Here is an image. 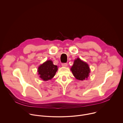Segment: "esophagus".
<instances>
[{"label": "esophagus", "mask_w": 123, "mask_h": 123, "mask_svg": "<svg viewBox=\"0 0 123 123\" xmlns=\"http://www.w3.org/2000/svg\"><path fill=\"white\" fill-rule=\"evenodd\" d=\"M67 66H68L67 63H62V67H66Z\"/></svg>", "instance_id": "esophagus-1"}]
</instances>
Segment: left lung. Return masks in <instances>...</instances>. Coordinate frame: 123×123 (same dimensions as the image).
Wrapping results in <instances>:
<instances>
[{"instance_id":"left-lung-1","label":"left lung","mask_w":123,"mask_h":123,"mask_svg":"<svg viewBox=\"0 0 123 123\" xmlns=\"http://www.w3.org/2000/svg\"><path fill=\"white\" fill-rule=\"evenodd\" d=\"M71 70L76 79L82 81L86 79L90 73L88 64L79 58L75 59Z\"/></svg>"}]
</instances>
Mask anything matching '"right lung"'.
<instances>
[{"label":"right lung","instance_id":"obj_1","mask_svg":"<svg viewBox=\"0 0 123 123\" xmlns=\"http://www.w3.org/2000/svg\"><path fill=\"white\" fill-rule=\"evenodd\" d=\"M57 69V66L55 65L51 60H47L38 67L37 72L41 79L48 81L54 77Z\"/></svg>","mask_w":123,"mask_h":123}]
</instances>
